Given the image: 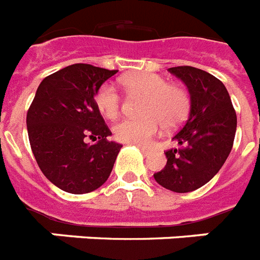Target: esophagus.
<instances>
[{
    "label": "esophagus",
    "instance_id": "1",
    "mask_svg": "<svg viewBox=\"0 0 260 260\" xmlns=\"http://www.w3.org/2000/svg\"><path fill=\"white\" fill-rule=\"evenodd\" d=\"M140 150L142 151V153H143V155H146V157H147V155H149V154H150V150H149V149H146V147H142V146H140Z\"/></svg>",
    "mask_w": 260,
    "mask_h": 260
}]
</instances>
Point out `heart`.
I'll use <instances>...</instances> for the list:
<instances>
[{"label":"heart","mask_w":260,"mask_h":260,"mask_svg":"<svg viewBox=\"0 0 260 260\" xmlns=\"http://www.w3.org/2000/svg\"><path fill=\"white\" fill-rule=\"evenodd\" d=\"M120 83L130 92L141 94L143 101L141 118H127L115 124L114 134L124 143L143 146L158 136L162 127L178 128L190 111L188 91L169 84L164 76L154 72H133L124 75ZM95 105L102 115L115 119L120 111V96L111 83H103L95 94Z\"/></svg>","instance_id":"obj_1"}]
</instances>
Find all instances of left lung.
<instances>
[{
    "label": "left lung",
    "mask_w": 260,
    "mask_h": 260,
    "mask_svg": "<svg viewBox=\"0 0 260 260\" xmlns=\"http://www.w3.org/2000/svg\"><path fill=\"white\" fill-rule=\"evenodd\" d=\"M168 71L188 87L190 111L173 137L178 147L166 151L165 168L154 180L172 192L186 193L205 185L224 165L235 140L236 113L227 88L213 75L189 66Z\"/></svg>",
    "instance_id": "obj_1"
}]
</instances>
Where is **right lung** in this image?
<instances>
[{"label":"right lung","instance_id":"1","mask_svg":"<svg viewBox=\"0 0 260 260\" xmlns=\"http://www.w3.org/2000/svg\"><path fill=\"white\" fill-rule=\"evenodd\" d=\"M118 71L72 64L40 83L26 114L30 147L49 181L83 194L107 181L122 145L109 141L110 128L95 105L98 88ZM88 136L98 140L85 142Z\"/></svg>","mask_w":260,"mask_h":260}]
</instances>
